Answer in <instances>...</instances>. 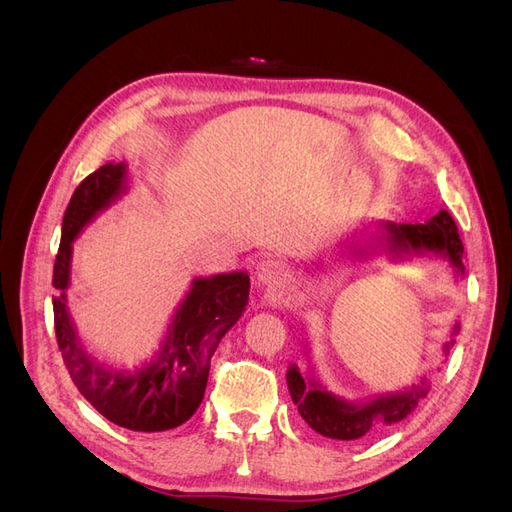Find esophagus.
I'll list each match as a JSON object with an SVG mask.
<instances>
[{
	"label": "esophagus",
	"mask_w": 512,
	"mask_h": 512,
	"mask_svg": "<svg viewBox=\"0 0 512 512\" xmlns=\"http://www.w3.org/2000/svg\"><path fill=\"white\" fill-rule=\"evenodd\" d=\"M288 277H290V271L282 260L267 258V260L258 262V267H256L258 284L267 286V288H282L288 282Z\"/></svg>",
	"instance_id": "34e87169"
}]
</instances>
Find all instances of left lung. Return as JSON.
Returning a JSON list of instances; mask_svg holds the SVG:
<instances>
[{
  "instance_id": "obj_1",
  "label": "left lung",
  "mask_w": 512,
  "mask_h": 512,
  "mask_svg": "<svg viewBox=\"0 0 512 512\" xmlns=\"http://www.w3.org/2000/svg\"><path fill=\"white\" fill-rule=\"evenodd\" d=\"M386 230H389L386 241H389L391 250L444 254L451 258L453 267L463 273V243L453 215L446 209L433 215L425 224H386ZM286 382L294 406L299 408L305 423L320 436L335 440H356L380 425H393L406 418L416 406V401L425 395V389H416L401 395L378 397L371 404L354 406L322 391L316 382H305L297 367L288 369Z\"/></svg>"
}]
</instances>
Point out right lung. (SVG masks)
Masks as SVG:
<instances>
[{
    "label": "right lung",
    "mask_w": 512,
    "mask_h": 512,
    "mask_svg": "<svg viewBox=\"0 0 512 512\" xmlns=\"http://www.w3.org/2000/svg\"><path fill=\"white\" fill-rule=\"evenodd\" d=\"M126 166L104 164L74 190L61 224V243L53 267L55 337L61 359L81 395L108 421L132 431L179 427L203 401L211 356L250 299L247 273H224L194 280L168 327L164 346L145 369L119 374L98 365L76 339L66 312L72 241L81 228L119 194Z\"/></svg>",
    "instance_id": "right-lung-1"
}]
</instances>
